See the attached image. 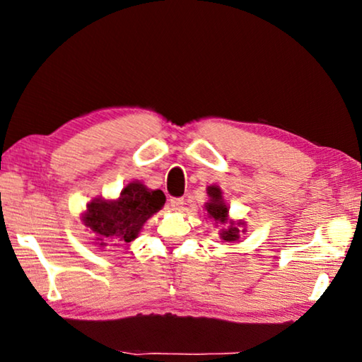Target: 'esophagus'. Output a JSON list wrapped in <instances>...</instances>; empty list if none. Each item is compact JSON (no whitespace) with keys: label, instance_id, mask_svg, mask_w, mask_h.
I'll use <instances>...</instances> for the list:
<instances>
[{"label":"esophagus","instance_id":"obj_1","mask_svg":"<svg viewBox=\"0 0 362 362\" xmlns=\"http://www.w3.org/2000/svg\"><path fill=\"white\" fill-rule=\"evenodd\" d=\"M183 203H185V201H183V198H170L169 199V207L173 211H180Z\"/></svg>","mask_w":362,"mask_h":362}]
</instances>
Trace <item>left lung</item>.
Here are the masks:
<instances>
[{
    "label": "left lung",
    "instance_id": "obj_1",
    "mask_svg": "<svg viewBox=\"0 0 362 362\" xmlns=\"http://www.w3.org/2000/svg\"><path fill=\"white\" fill-rule=\"evenodd\" d=\"M207 203H204L206 217L212 220L216 226H222L218 231L223 243H235L241 238L243 233H246V222L244 220L230 218V207L223 199V193L218 185H209L206 188Z\"/></svg>",
    "mask_w": 362,
    "mask_h": 362
}]
</instances>
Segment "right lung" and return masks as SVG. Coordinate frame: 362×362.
Returning a JSON list of instances; mask_svg holds the SVG:
<instances>
[{
    "mask_svg": "<svg viewBox=\"0 0 362 362\" xmlns=\"http://www.w3.org/2000/svg\"><path fill=\"white\" fill-rule=\"evenodd\" d=\"M166 196L161 189H150L142 182H131L121 189L118 198H94L81 214V222L94 233L97 247L131 243L139 236L153 214L163 209Z\"/></svg>",
    "mask_w": 362,
    "mask_h": 362,
    "instance_id": "obj_1",
    "label": "right lung"
}]
</instances>
